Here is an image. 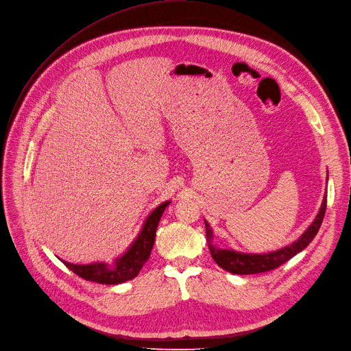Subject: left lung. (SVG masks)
Here are the masks:
<instances>
[{
  "mask_svg": "<svg viewBox=\"0 0 351 351\" xmlns=\"http://www.w3.org/2000/svg\"><path fill=\"white\" fill-rule=\"evenodd\" d=\"M327 208V194L324 195V200H322L321 208L311 223V226L308 228L298 241L288 245L287 247H282L275 252H269V254L263 255H254V254H241V252L228 250V249H219L212 245V237L213 232L206 221V237L208 242V250L210 255L215 259V262L223 268L224 271L236 274V275H252V274H261V272H268L272 271L278 266H281L287 261H289L292 256H295L302 249H305L308 245L313 242L315 234L318 233V229L324 219Z\"/></svg>",
  "mask_w": 351,
  "mask_h": 351,
  "instance_id": "8db88e82",
  "label": "left lung"
}]
</instances>
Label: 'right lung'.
Instances as JSON below:
<instances>
[{"mask_svg": "<svg viewBox=\"0 0 351 351\" xmlns=\"http://www.w3.org/2000/svg\"><path fill=\"white\" fill-rule=\"evenodd\" d=\"M171 202H165L160 204L154 212L148 216V219L144 223V228L136 237V241L131 245V247L127 250V254H123L119 259L115 261L114 266L108 263H90V265H75L66 261H62L70 271H73L80 278L86 279V281L97 282V284H106V285H115L122 284L125 281L134 279L147 259L149 258L151 249L154 246V241H156V232L160 223V219L164 213L165 207Z\"/></svg>", "mask_w": 351, "mask_h": 351, "instance_id": "1", "label": "right lung"}]
</instances>
